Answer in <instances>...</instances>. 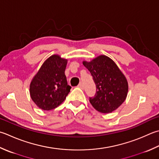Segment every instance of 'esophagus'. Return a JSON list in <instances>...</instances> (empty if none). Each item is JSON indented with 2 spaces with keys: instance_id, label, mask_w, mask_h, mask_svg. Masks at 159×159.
I'll list each match as a JSON object with an SVG mask.
<instances>
[{
  "instance_id": "esophagus-1",
  "label": "esophagus",
  "mask_w": 159,
  "mask_h": 159,
  "mask_svg": "<svg viewBox=\"0 0 159 159\" xmlns=\"http://www.w3.org/2000/svg\"><path fill=\"white\" fill-rule=\"evenodd\" d=\"M78 87H79V88H80V89H84V85L83 83H80L79 85H78Z\"/></svg>"
}]
</instances>
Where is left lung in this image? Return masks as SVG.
I'll list each match as a JSON object with an SVG mask.
<instances>
[{
	"instance_id": "1",
	"label": "left lung",
	"mask_w": 159,
	"mask_h": 159,
	"mask_svg": "<svg viewBox=\"0 0 159 159\" xmlns=\"http://www.w3.org/2000/svg\"><path fill=\"white\" fill-rule=\"evenodd\" d=\"M83 64L91 73L96 87L94 96L89 98L90 103L99 112H112L127 97L128 83L125 76L107 56H98Z\"/></svg>"
}]
</instances>
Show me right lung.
Masks as SVG:
<instances>
[{"mask_svg": "<svg viewBox=\"0 0 159 159\" xmlns=\"http://www.w3.org/2000/svg\"><path fill=\"white\" fill-rule=\"evenodd\" d=\"M67 59L52 55L43 63L30 86V96L37 106L51 110L63 102L70 92L65 70Z\"/></svg>", "mask_w": 159, "mask_h": 159, "instance_id": "1", "label": "right lung"}]
</instances>
